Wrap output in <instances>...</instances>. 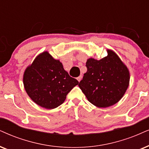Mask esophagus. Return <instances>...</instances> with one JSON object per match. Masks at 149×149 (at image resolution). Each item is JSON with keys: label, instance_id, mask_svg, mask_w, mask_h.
I'll use <instances>...</instances> for the list:
<instances>
[{"label": "esophagus", "instance_id": "esophagus-1", "mask_svg": "<svg viewBox=\"0 0 149 149\" xmlns=\"http://www.w3.org/2000/svg\"><path fill=\"white\" fill-rule=\"evenodd\" d=\"M77 80H78V82H80V81L82 80V76H79V77H78V78H77Z\"/></svg>", "mask_w": 149, "mask_h": 149}]
</instances>
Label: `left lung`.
Masks as SVG:
<instances>
[{"instance_id": "8db88e82", "label": "left lung", "mask_w": 149, "mask_h": 149, "mask_svg": "<svg viewBox=\"0 0 149 149\" xmlns=\"http://www.w3.org/2000/svg\"><path fill=\"white\" fill-rule=\"evenodd\" d=\"M106 57L89 58L87 71L78 86L91 104L106 108L118 102L129 85V71L113 51L107 49Z\"/></svg>"}]
</instances>
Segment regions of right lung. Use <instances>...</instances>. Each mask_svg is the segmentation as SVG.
<instances>
[{"label": "right lung", "mask_w": 149, "mask_h": 149, "mask_svg": "<svg viewBox=\"0 0 149 149\" xmlns=\"http://www.w3.org/2000/svg\"><path fill=\"white\" fill-rule=\"evenodd\" d=\"M78 81L69 76L63 63L44 52L38 55L23 74L24 89L36 104L53 109L63 104Z\"/></svg>", "instance_id": "add662e5"}]
</instances>
